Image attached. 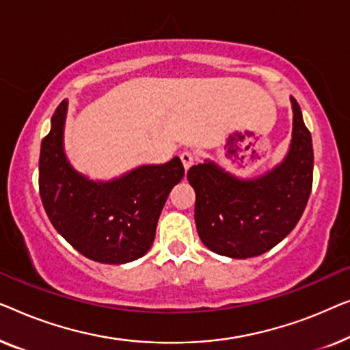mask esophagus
I'll return each mask as SVG.
<instances>
[{
    "mask_svg": "<svg viewBox=\"0 0 350 350\" xmlns=\"http://www.w3.org/2000/svg\"><path fill=\"white\" fill-rule=\"evenodd\" d=\"M180 160H182V163H184V168L189 170L190 166L195 163V154H193V152H191V150L182 152V154H180Z\"/></svg>",
    "mask_w": 350,
    "mask_h": 350,
    "instance_id": "1",
    "label": "esophagus"
}]
</instances>
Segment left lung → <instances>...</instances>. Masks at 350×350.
<instances>
[{"label": "left lung", "instance_id": "left-lung-1", "mask_svg": "<svg viewBox=\"0 0 350 350\" xmlns=\"http://www.w3.org/2000/svg\"><path fill=\"white\" fill-rule=\"evenodd\" d=\"M290 149L274 170L254 179H238L214 161L187 173L196 193L195 224L206 247L231 258L268 252L298 224L312 189L311 133L292 96Z\"/></svg>", "mask_w": 350, "mask_h": 350}]
</instances>
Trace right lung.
I'll return each mask as SVG.
<instances>
[{
  "label": "right lung",
  "instance_id": "add662e5",
  "mask_svg": "<svg viewBox=\"0 0 350 350\" xmlns=\"http://www.w3.org/2000/svg\"><path fill=\"white\" fill-rule=\"evenodd\" d=\"M66 109L63 100L39 155V193L47 217L83 257L107 265L141 258L152 247L171 189L185 174L182 161L174 157L107 182L90 180L72 168L63 150Z\"/></svg>",
  "mask_w": 350,
  "mask_h": 350
}]
</instances>
